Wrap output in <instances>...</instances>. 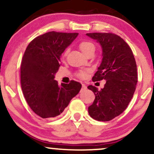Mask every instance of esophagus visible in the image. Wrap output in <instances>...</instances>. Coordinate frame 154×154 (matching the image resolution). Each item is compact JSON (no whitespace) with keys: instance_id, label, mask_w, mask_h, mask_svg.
<instances>
[{"instance_id":"obj_1","label":"esophagus","mask_w":154,"mask_h":154,"mask_svg":"<svg viewBox=\"0 0 154 154\" xmlns=\"http://www.w3.org/2000/svg\"><path fill=\"white\" fill-rule=\"evenodd\" d=\"M82 88L83 90H85L86 88H87V87H86V85L85 84H82Z\"/></svg>"}]
</instances>
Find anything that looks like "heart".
<instances>
[{
  "label": "heart",
  "mask_w": 154,
  "mask_h": 154,
  "mask_svg": "<svg viewBox=\"0 0 154 154\" xmlns=\"http://www.w3.org/2000/svg\"><path fill=\"white\" fill-rule=\"evenodd\" d=\"M79 48L85 56L87 54H88V53L94 52L95 51V45H93V43H92L91 42L89 41L81 42L79 45ZM88 72V70H82V71H79L78 73H77V76H78L79 77H81V78L85 77L86 75H87Z\"/></svg>",
  "instance_id": "obj_1"
}]
</instances>
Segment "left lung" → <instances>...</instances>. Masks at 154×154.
Masks as SVG:
<instances>
[{
    "instance_id": "left-lung-1",
    "label": "left lung",
    "mask_w": 154,
    "mask_h": 154,
    "mask_svg": "<svg viewBox=\"0 0 154 154\" xmlns=\"http://www.w3.org/2000/svg\"><path fill=\"white\" fill-rule=\"evenodd\" d=\"M87 36L100 44L102 61L93 81L105 79L100 91L89 85L95 100L88 107V113L98 121H110L128 107L135 91L137 82V66L132 51L128 43L111 33H88Z\"/></svg>"
}]
</instances>
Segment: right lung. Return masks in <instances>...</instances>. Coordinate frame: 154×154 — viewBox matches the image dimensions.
Masks as SVG:
<instances>
[{"instance_id":"obj_1","label":"right lung","mask_w":154,"mask_h":154,"mask_svg":"<svg viewBox=\"0 0 154 154\" xmlns=\"http://www.w3.org/2000/svg\"><path fill=\"white\" fill-rule=\"evenodd\" d=\"M78 33L49 32L35 38L24 52L21 65V85L28 105L42 118L60 115L82 85L55 80L60 66V56L77 38Z\"/></svg>"}]
</instances>
